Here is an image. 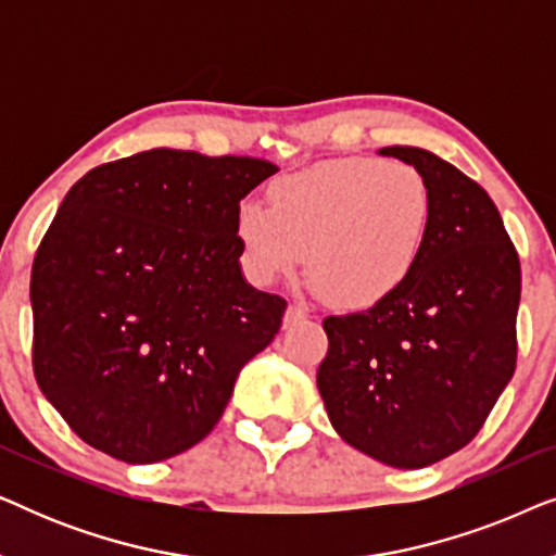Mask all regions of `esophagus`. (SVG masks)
Segmentation results:
<instances>
[{"instance_id": "esophagus-1", "label": "esophagus", "mask_w": 556, "mask_h": 556, "mask_svg": "<svg viewBox=\"0 0 556 556\" xmlns=\"http://www.w3.org/2000/svg\"><path fill=\"white\" fill-rule=\"evenodd\" d=\"M306 318H308V314L301 306H288L286 316H283V326H295V324L306 321Z\"/></svg>"}]
</instances>
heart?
<instances>
[{"instance_id": "heart-1", "label": "heart", "mask_w": 556, "mask_h": 556, "mask_svg": "<svg viewBox=\"0 0 556 556\" xmlns=\"http://www.w3.org/2000/svg\"><path fill=\"white\" fill-rule=\"evenodd\" d=\"M432 230L428 179L413 164L331 159L270 181L268 207L235 215L245 268L257 283L308 278L331 306L371 308L413 276Z\"/></svg>"}]
</instances>
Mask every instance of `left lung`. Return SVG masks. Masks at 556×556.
<instances>
[{
	"label": "left lung",
	"mask_w": 556,
	"mask_h": 556,
	"mask_svg": "<svg viewBox=\"0 0 556 556\" xmlns=\"http://www.w3.org/2000/svg\"><path fill=\"white\" fill-rule=\"evenodd\" d=\"M428 179L432 230L413 276L367 311L324 318L316 382L333 430L394 468L466 447L514 377L521 263L485 189L445 159L387 147Z\"/></svg>",
	"instance_id": "8db88e82"
}]
</instances>
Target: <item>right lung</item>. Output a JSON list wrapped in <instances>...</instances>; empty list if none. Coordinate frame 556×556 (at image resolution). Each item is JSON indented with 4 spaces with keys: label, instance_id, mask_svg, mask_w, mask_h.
<instances>
[{
    "label": "right lung",
    "instance_id": "obj_1",
    "mask_svg": "<svg viewBox=\"0 0 556 556\" xmlns=\"http://www.w3.org/2000/svg\"><path fill=\"white\" fill-rule=\"evenodd\" d=\"M278 166L151 149L73 185L33 263V369L96 451L159 463L210 435L286 299L240 273V200Z\"/></svg>",
    "mask_w": 556,
    "mask_h": 556
}]
</instances>
